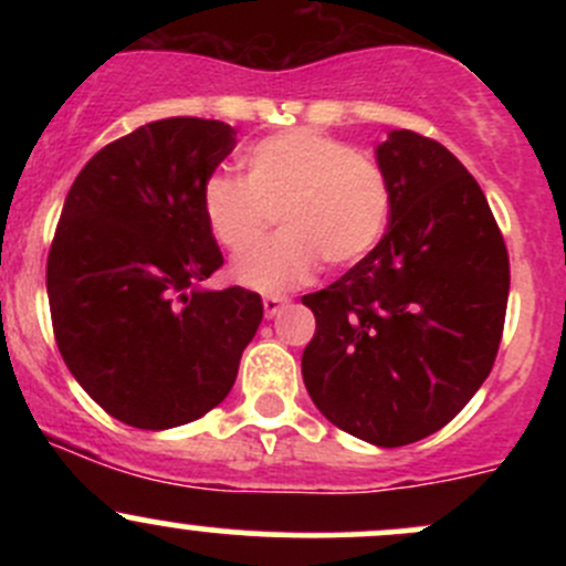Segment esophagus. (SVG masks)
<instances>
[{"mask_svg":"<svg viewBox=\"0 0 566 566\" xmlns=\"http://www.w3.org/2000/svg\"><path fill=\"white\" fill-rule=\"evenodd\" d=\"M284 304H287V298H284V295H265V298H262V310H265V317H276L279 312H282Z\"/></svg>","mask_w":566,"mask_h":566,"instance_id":"obj_1","label":"esophagus"}]
</instances>
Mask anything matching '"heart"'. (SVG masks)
<instances>
[{
  "instance_id": "heart-1",
  "label": "heart",
  "mask_w": 566,
  "mask_h": 566,
  "mask_svg": "<svg viewBox=\"0 0 566 566\" xmlns=\"http://www.w3.org/2000/svg\"><path fill=\"white\" fill-rule=\"evenodd\" d=\"M243 180L210 175L202 216L227 251L260 241L276 216L279 232L232 265L243 287L282 293L306 282L317 260L345 268L364 260L384 238L391 188L384 169L345 142L298 128L268 136L241 158Z\"/></svg>"
}]
</instances>
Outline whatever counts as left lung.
Listing matches in <instances>:
<instances>
[{
    "label": "left lung",
    "mask_w": 566,
    "mask_h": 566,
    "mask_svg": "<svg viewBox=\"0 0 566 566\" xmlns=\"http://www.w3.org/2000/svg\"><path fill=\"white\" fill-rule=\"evenodd\" d=\"M389 230L325 290L306 391L339 430L405 447L441 430L490 375L504 334L510 254L479 182L436 139L391 130L375 150Z\"/></svg>",
    "instance_id": "obj_1"
}]
</instances>
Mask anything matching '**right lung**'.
<instances>
[{"label": "right lung", "instance_id": "obj_1", "mask_svg": "<svg viewBox=\"0 0 566 566\" xmlns=\"http://www.w3.org/2000/svg\"><path fill=\"white\" fill-rule=\"evenodd\" d=\"M232 147L219 119H156L95 153L65 197L45 265L56 347L78 386L139 430L216 408L260 328V295L199 287L224 265L202 182Z\"/></svg>", "mask_w": 566, "mask_h": 566}]
</instances>
